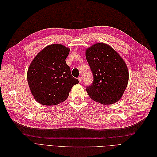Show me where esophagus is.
Wrapping results in <instances>:
<instances>
[{
  "label": "esophagus",
  "instance_id": "esophagus-1",
  "mask_svg": "<svg viewBox=\"0 0 157 157\" xmlns=\"http://www.w3.org/2000/svg\"><path fill=\"white\" fill-rule=\"evenodd\" d=\"M78 81H79V82L80 83L82 82V77H79L78 78Z\"/></svg>",
  "mask_w": 157,
  "mask_h": 157
}]
</instances>
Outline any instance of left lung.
<instances>
[{
	"mask_svg": "<svg viewBox=\"0 0 157 157\" xmlns=\"http://www.w3.org/2000/svg\"><path fill=\"white\" fill-rule=\"evenodd\" d=\"M86 58L93 75L86 86L88 96L101 104L117 102L124 94L129 78L124 61L109 45L97 43L86 50Z\"/></svg>",
	"mask_w": 157,
	"mask_h": 157,
	"instance_id": "left-lung-1",
	"label": "left lung"
}]
</instances>
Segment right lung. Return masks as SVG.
Here are the masks:
<instances>
[{"mask_svg":"<svg viewBox=\"0 0 157 157\" xmlns=\"http://www.w3.org/2000/svg\"><path fill=\"white\" fill-rule=\"evenodd\" d=\"M69 50L62 44L49 45L30 64L28 84L35 100L42 105H55L64 101L72 87L78 83L65 62Z\"/></svg>","mask_w":157,"mask_h":157,"instance_id":"add662e5","label":"right lung"}]
</instances>
